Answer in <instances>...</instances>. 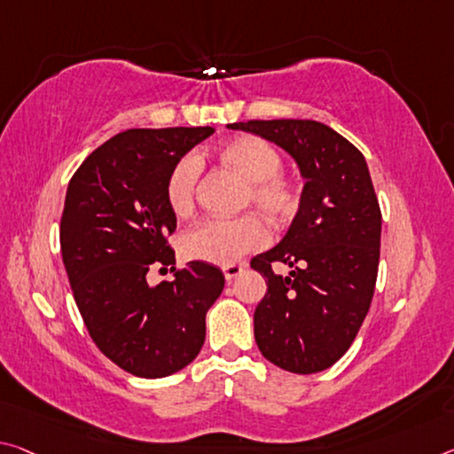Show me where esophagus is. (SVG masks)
I'll use <instances>...</instances> for the list:
<instances>
[{"instance_id":"1","label":"esophagus","mask_w":454,"mask_h":454,"mask_svg":"<svg viewBox=\"0 0 454 454\" xmlns=\"http://www.w3.org/2000/svg\"><path fill=\"white\" fill-rule=\"evenodd\" d=\"M244 270V264H228L222 269V272H224V278L226 280H232L240 275V272Z\"/></svg>"}]
</instances>
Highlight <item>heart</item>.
Returning a JSON list of instances; mask_svg holds the SVG:
<instances>
[{"label": "heart", "instance_id": "1", "mask_svg": "<svg viewBox=\"0 0 454 454\" xmlns=\"http://www.w3.org/2000/svg\"><path fill=\"white\" fill-rule=\"evenodd\" d=\"M222 168L247 184L242 206H253L266 220L280 222L291 218L299 206V190L289 177L280 176L283 157L256 135H240L215 149ZM200 165L193 157H182L171 168L165 182V198L176 215L193 210ZM266 240L264 226L254 215L236 220L201 222L184 236V253L193 261L228 266L239 262Z\"/></svg>", "mask_w": 454, "mask_h": 454}]
</instances>
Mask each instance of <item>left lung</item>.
<instances>
[{
    "instance_id": "1",
    "label": "left lung",
    "mask_w": 454,
    "mask_h": 454,
    "mask_svg": "<svg viewBox=\"0 0 454 454\" xmlns=\"http://www.w3.org/2000/svg\"><path fill=\"white\" fill-rule=\"evenodd\" d=\"M228 129L275 143L305 182L289 232L250 262L266 278L254 309L258 349L286 372L327 370L356 340L376 286L382 214L368 163L317 121H248ZM272 262L292 270L277 276Z\"/></svg>"
}]
</instances>
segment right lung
<instances>
[{
  "label": "right lung",
  "mask_w": 454,
  "mask_h": 454,
  "mask_svg": "<svg viewBox=\"0 0 454 454\" xmlns=\"http://www.w3.org/2000/svg\"><path fill=\"white\" fill-rule=\"evenodd\" d=\"M214 131L129 129L92 151L68 184L60 248L78 311L97 348L137 378L171 376L196 359L207 309L224 289L222 270L200 261L147 283L151 264H176L169 171Z\"/></svg>",
  "instance_id": "obj_1"
}]
</instances>
